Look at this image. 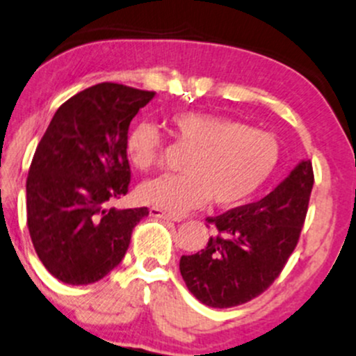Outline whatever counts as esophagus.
Here are the masks:
<instances>
[{
	"instance_id": "1",
	"label": "esophagus",
	"mask_w": 356,
	"mask_h": 356,
	"mask_svg": "<svg viewBox=\"0 0 356 356\" xmlns=\"http://www.w3.org/2000/svg\"><path fill=\"white\" fill-rule=\"evenodd\" d=\"M149 213H151L152 217H157V219H162V220H169V222H179V220H181V219H179V217H175V216H172V213H169V212L161 211V209H157V207L149 209Z\"/></svg>"
}]
</instances>
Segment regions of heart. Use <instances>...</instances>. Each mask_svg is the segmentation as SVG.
<instances>
[{
  "mask_svg": "<svg viewBox=\"0 0 356 356\" xmlns=\"http://www.w3.org/2000/svg\"><path fill=\"white\" fill-rule=\"evenodd\" d=\"M175 136L191 147L184 175H161L137 189L143 204L169 213H184L211 200L217 207H235L250 199L270 179L280 159V145L272 134L257 131L224 115L174 114ZM127 157L139 170L159 164L162 137L154 124L140 122L131 131Z\"/></svg>",
  "mask_w": 356,
  "mask_h": 356,
  "instance_id": "obj_1",
  "label": "heart"
}]
</instances>
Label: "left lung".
Wrapping results in <instances>:
<instances>
[{"label":"left lung","instance_id":"8db88e82","mask_svg":"<svg viewBox=\"0 0 356 356\" xmlns=\"http://www.w3.org/2000/svg\"><path fill=\"white\" fill-rule=\"evenodd\" d=\"M312 187V162L302 161L259 202L207 217L219 234L197 254L182 255L179 264L197 300L229 308L264 293L297 247Z\"/></svg>","mask_w":356,"mask_h":356}]
</instances>
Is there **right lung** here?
<instances>
[{
    "label": "right lung",
    "instance_id": "1",
    "mask_svg": "<svg viewBox=\"0 0 356 356\" xmlns=\"http://www.w3.org/2000/svg\"><path fill=\"white\" fill-rule=\"evenodd\" d=\"M152 91L101 83L56 111L26 181L28 229L51 275L89 285L121 264L147 207L115 209L127 194V132Z\"/></svg>",
    "mask_w": 356,
    "mask_h": 356
}]
</instances>
